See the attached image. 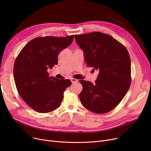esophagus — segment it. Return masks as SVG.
<instances>
[{
    "label": "esophagus",
    "instance_id": "obj_1",
    "mask_svg": "<svg viewBox=\"0 0 151 151\" xmlns=\"http://www.w3.org/2000/svg\"><path fill=\"white\" fill-rule=\"evenodd\" d=\"M70 80H71V83H77L78 81V80H76V79H75V78H71Z\"/></svg>",
    "mask_w": 151,
    "mask_h": 151
}]
</instances>
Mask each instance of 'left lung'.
Listing matches in <instances>:
<instances>
[{
	"label": "left lung",
	"instance_id": "8db88e82",
	"mask_svg": "<svg viewBox=\"0 0 151 151\" xmlns=\"http://www.w3.org/2000/svg\"><path fill=\"white\" fill-rule=\"evenodd\" d=\"M78 45L84 52L88 67L99 71L95 84L79 81L81 104L97 114L115 108L125 97L131 84V60L126 47L112 36L94 32L75 35Z\"/></svg>",
	"mask_w": 151,
	"mask_h": 151
}]
</instances>
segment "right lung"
Masks as SVG:
<instances>
[{"instance_id": "add662e5", "label": "right lung", "mask_w": 151, "mask_h": 151, "mask_svg": "<svg viewBox=\"0 0 151 151\" xmlns=\"http://www.w3.org/2000/svg\"><path fill=\"white\" fill-rule=\"evenodd\" d=\"M73 38V35L35 38L16 58L13 76L17 91L26 104L38 113H47L58 108L63 92L71 84L70 80L50 77L47 70L58 64L59 52L72 43Z\"/></svg>"}]
</instances>
